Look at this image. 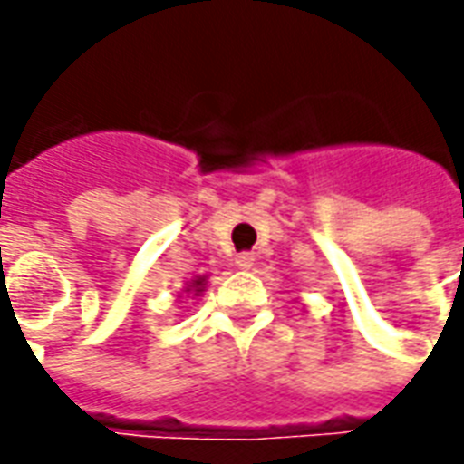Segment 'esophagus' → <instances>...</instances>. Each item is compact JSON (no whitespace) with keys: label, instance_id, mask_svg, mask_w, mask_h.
<instances>
[{"label":"esophagus","instance_id":"obj_1","mask_svg":"<svg viewBox=\"0 0 464 464\" xmlns=\"http://www.w3.org/2000/svg\"><path fill=\"white\" fill-rule=\"evenodd\" d=\"M253 261H256V258H253V253H238V256H236V266L243 268V271H248V268L253 266Z\"/></svg>","mask_w":464,"mask_h":464}]
</instances>
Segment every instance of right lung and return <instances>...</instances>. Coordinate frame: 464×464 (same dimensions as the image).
I'll return each mask as SVG.
<instances>
[{
	"mask_svg": "<svg viewBox=\"0 0 464 464\" xmlns=\"http://www.w3.org/2000/svg\"><path fill=\"white\" fill-rule=\"evenodd\" d=\"M188 291H196V293L203 291V278H196V281H193V285H191V288H188Z\"/></svg>",
	"mask_w": 464,
	"mask_h": 464,
	"instance_id": "obj_1",
	"label": "right lung"
}]
</instances>
